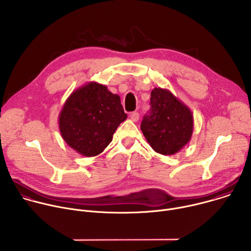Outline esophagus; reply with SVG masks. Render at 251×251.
I'll list each match as a JSON object with an SVG mask.
<instances>
[{"mask_svg":"<svg viewBox=\"0 0 251 251\" xmlns=\"http://www.w3.org/2000/svg\"><path fill=\"white\" fill-rule=\"evenodd\" d=\"M130 118H131L132 121H138V119H139V113H138V112H132V113L130 114Z\"/></svg>","mask_w":251,"mask_h":251,"instance_id":"esophagus-1","label":"esophagus"}]
</instances>
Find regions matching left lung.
I'll use <instances>...</instances> for the list:
<instances>
[{
	"label": "left lung",
	"instance_id": "obj_1",
	"mask_svg": "<svg viewBox=\"0 0 251 251\" xmlns=\"http://www.w3.org/2000/svg\"><path fill=\"white\" fill-rule=\"evenodd\" d=\"M150 104V113L141 123L147 142L155 152L162 155L180 152L193 135L192 111L170 90L161 87L152 90Z\"/></svg>",
	"mask_w": 251,
	"mask_h": 251
}]
</instances>
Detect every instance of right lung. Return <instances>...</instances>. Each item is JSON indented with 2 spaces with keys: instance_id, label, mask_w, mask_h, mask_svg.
Instances as JSON below:
<instances>
[{
  "instance_id": "add662e5",
  "label": "right lung",
  "mask_w": 251,
  "mask_h": 251,
  "mask_svg": "<svg viewBox=\"0 0 251 251\" xmlns=\"http://www.w3.org/2000/svg\"><path fill=\"white\" fill-rule=\"evenodd\" d=\"M126 119L120 96L91 81L68 96L58 126L69 147L82 156L94 157L110 144L116 129Z\"/></svg>"
}]
</instances>
